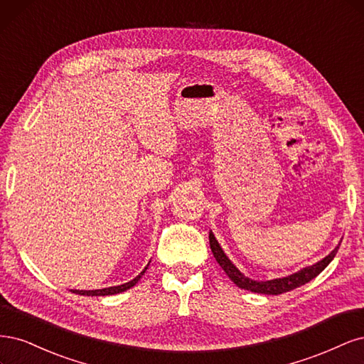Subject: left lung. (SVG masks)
<instances>
[{"label": "left lung", "mask_w": 364, "mask_h": 364, "mask_svg": "<svg viewBox=\"0 0 364 364\" xmlns=\"http://www.w3.org/2000/svg\"><path fill=\"white\" fill-rule=\"evenodd\" d=\"M208 240H210V248H212V252L215 255L216 262L219 263V266L222 269H224V272L230 277V279L234 284L240 289L251 290L254 293H264V295H279V293L290 291L293 289L309 283V281L318 277L323 271V269L331 263V260L334 259L337 251H338V246H336V248L321 262L304 267V269H301V271L291 274L289 277L275 278V279H269V281H255V279L245 277L239 271V269L231 263V260L225 255V252L222 251L220 245L218 243L215 234L212 231H210V234H208Z\"/></svg>", "instance_id": "1"}]
</instances>
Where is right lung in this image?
<instances>
[{
	"label": "right lung",
	"mask_w": 364,
	"mask_h": 364,
	"mask_svg": "<svg viewBox=\"0 0 364 364\" xmlns=\"http://www.w3.org/2000/svg\"><path fill=\"white\" fill-rule=\"evenodd\" d=\"M149 263L146 264V267L144 269L142 272H140L136 278H133L132 281H128V283L125 284H121V286H113V287H105V289H97V290H73L74 293H77V295H83V296H107V295H116V293H121V291H125L128 289H132L137 281L140 279V277H142L145 274V271L148 269Z\"/></svg>",
	"instance_id": "right-lung-1"
}]
</instances>
